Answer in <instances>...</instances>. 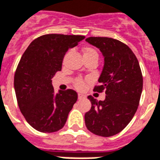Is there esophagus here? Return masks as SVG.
Segmentation results:
<instances>
[{
    "mask_svg": "<svg viewBox=\"0 0 160 160\" xmlns=\"http://www.w3.org/2000/svg\"><path fill=\"white\" fill-rule=\"evenodd\" d=\"M84 97V94H82V93H78V99H82V98H83Z\"/></svg>",
    "mask_w": 160,
    "mask_h": 160,
    "instance_id": "obj_1",
    "label": "esophagus"
}]
</instances>
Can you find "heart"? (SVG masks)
Wrapping results in <instances>:
<instances>
[{"instance_id":"1","label":"heart","mask_w":160,"mask_h":160,"mask_svg":"<svg viewBox=\"0 0 160 160\" xmlns=\"http://www.w3.org/2000/svg\"><path fill=\"white\" fill-rule=\"evenodd\" d=\"M92 53H96V51L94 50H93V49H91V48H85L84 50H83V55H84V54H92ZM76 85H77V87L78 88H80V89L83 88V87H84V83H83V82L81 81V80H78V81L77 82Z\"/></svg>"}]
</instances>
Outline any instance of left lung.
Listing matches in <instances>:
<instances>
[{"instance_id":"8db88e82","label":"left lung","mask_w":160,"mask_h":160,"mask_svg":"<svg viewBox=\"0 0 160 160\" xmlns=\"http://www.w3.org/2000/svg\"><path fill=\"white\" fill-rule=\"evenodd\" d=\"M86 41L101 51L104 67L99 86L105 90L104 100L88 97L92 106L85 114L88 130L101 137H111L127 127L135 115L142 91V75L138 61L127 44L107 37H89Z\"/></svg>"}]
</instances>
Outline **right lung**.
<instances>
[{"label":"right lung","instance_id":"1","mask_svg":"<svg viewBox=\"0 0 160 160\" xmlns=\"http://www.w3.org/2000/svg\"><path fill=\"white\" fill-rule=\"evenodd\" d=\"M84 39L82 35L45 34L31 42L22 56L14 89L22 114L35 130L54 132L66 124L78 93L72 89L56 93L51 79L62 70L67 50Z\"/></svg>","mask_w":160,"mask_h":160}]
</instances>
